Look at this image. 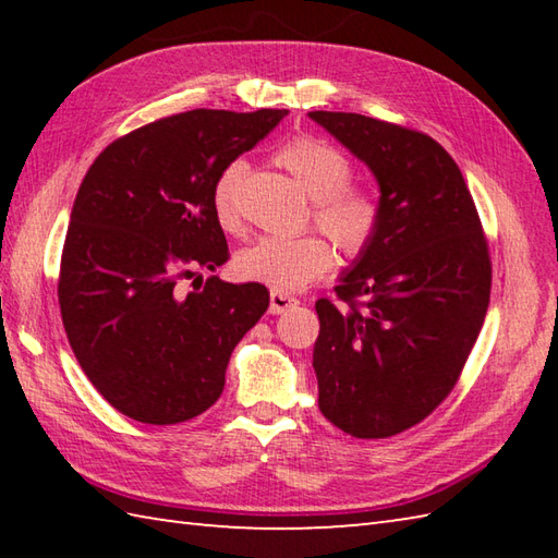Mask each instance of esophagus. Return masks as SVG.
<instances>
[{
	"mask_svg": "<svg viewBox=\"0 0 558 558\" xmlns=\"http://www.w3.org/2000/svg\"><path fill=\"white\" fill-rule=\"evenodd\" d=\"M300 302L290 298V294H282V292H270V304H268V312L270 314H286L290 312L292 306H298Z\"/></svg>",
	"mask_w": 558,
	"mask_h": 558,
	"instance_id": "obj_1",
	"label": "esophagus"
}]
</instances>
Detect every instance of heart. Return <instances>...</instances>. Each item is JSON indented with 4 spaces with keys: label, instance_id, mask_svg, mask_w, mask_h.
Segmentation results:
<instances>
[{
    "label": "heart",
    "instance_id": "heart-1",
    "mask_svg": "<svg viewBox=\"0 0 558 558\" xmlns=\"http://www.w3.org/2000/svg\"><path fill=\"white\" fill-rule=\"evenodd\" d=\"M278 162L314 198V220L340 252L360 256L369 248L381 225V206L364 189L350 186L348 158L324 138L298 136L278 150ZM242 162H230L213 184V213L225 230L240 228ZM336 252L318 234L258 236L234 256L236 276L276 292H294L326 276Z\"/></svg>",
    "mask_w": 558,
    "mask_h": 558
}]
</instances>
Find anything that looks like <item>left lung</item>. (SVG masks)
<instances>
[{"mask_svg": "<svg viewBox=\"0 0 558 558\" xmlns=\"http://www.w3.org/2000/svg\"><path fill=\"white\" fill-rule=\"evenodd\" d=\"M310 120L369 168L381 206L374 242L338 278L345 304L316 302L318 408L350 436L386 438L453 390L489 306V248L460 168L432 136L354 112Z\"/></svg>", "mask_w": 558, "mask_h": 558, "instance_id": "1", "label": "left lung"}]
</instances>
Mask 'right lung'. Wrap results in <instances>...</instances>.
<instances>
[{"instance_id": "right-lung-1", "label": "right lung", "mask_w": 558, "mask_h": 558, "mask_svg": "<svg viewBox=\"0 0 558 558\" xmlns=\"http://www.w3.org/2000/svg\"><path fill=\"white\" fill-rule=\"evenodd\" d=\"M288 110H192L117 138L83 177L59 270L62 322L81 369L126 417L177 424L222 393L236 342L268 310L258 282L184 292L230 258L213 184ZM204 282V280H201Z\"/></svg>"}]
</instances>
